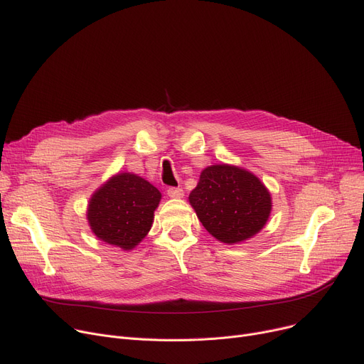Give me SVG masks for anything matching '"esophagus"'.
I'll return each instance as SVG.
<instances>
[{"instance_id": "34e87169", "label": "esophagus", "mask_w": 364, "mask_h": 364, "mask_svg": "<svg viewBox=\"0 0 364 364\" xmlns=\"http://www.w3.org/2000/svg\"><path fill=\"white\" fill-rule=\"evenodd\" d=\"M168 196L169 198H172V199H180V198H183L184 196V192H183V188H180V187H171V188H168Z\"/></svg>"}]
</instances>
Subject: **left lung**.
Segmentation results:
<instances>
[{"instance_id":"left-lung-1","label":"left lung","mask_w":364,"mask_h":364,"mask_svg":"<svg viewBox=\"0 0 364 364\" xmlns=\"http://www.w3.org/2000/svg\"><path fill=\"white\" fill-rule=\"evenodd\" d=\"M188 202L217 240L235 245L254 237L272 214V195L264 183L242 166H206Z\"/></svg>"}]
</instances>
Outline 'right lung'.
<instances>
[{
  "instance_id": "1",
  "label": "right lung",
  "mask_w": 364,
  "mask_h": 364,
  "mask_svg": "<svg viewBox=\"0 0 364 364\" xmlns=\"http://www.w3.org/2000/svg\"><path fill=\"white\" fill-rule=\"evenodd\" d=\"M161 192L132 172H118L91 195L87 220L99 240L131 251L150 232Z\"/></svg>"
}]
</instances>
